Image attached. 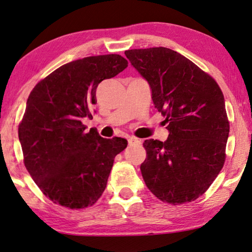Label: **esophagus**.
<instances>
[{
  "mask_svg": "<svg viewBox=\"0 0 252 252\" xmlns=\"http://www.w3.org/2000/svg\"><path fill=\"white\" fill-rule=\"evenodd\" d=\"M128 144H129V145H133V144L140 145V144H142V142H140V140H138V139H136V138L130 137V138H128Z\"/></svg>",
  "mask_w": 252,
  "mask_h": 252,
  "instance_id": "esophagus-1",
  "label": "esophagus"
}]
</instances>
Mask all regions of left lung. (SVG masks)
Segmentation results:
<instances>
[{
  "label": "left lung",
  "mask_w": 252,
  "mask_h": 252,
  "mask_svg": "<svg viewBox=\"0 0 252 252\" xmlns=\"http://www.w3.org/2000/svg\"><path fill=\"white\" fill-rule=\"evenodd\" d=\"M146 79L152 99L166 117V142L147 139L140 170L158 199L180 205L197 199L221 170L229 136L223 94L215 79L166 47L125 52Z\"/></svg>",
  "instance_id": "obj_1"
}]
</instances>
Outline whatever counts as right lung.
<instances>
[{
    "instance_id": "obj_1",
    "label": "right lung",
    "mask_w": 252,
    "mask_h": 252,
    "mask_svg": "<svg viewBox=\"0 0 252 252\" xmlns=\"http://www.w3.org/2000/svg\"><path fill=\"white\" fill-rule=\"evenodd\" d=\"M117 54L61 66L33 88L19 127L24 165L44 195L69 209L93 206L104 192L114 158L127 140L85 133L96 88L127 67Z\"/></svg>"
}]
</instances>
